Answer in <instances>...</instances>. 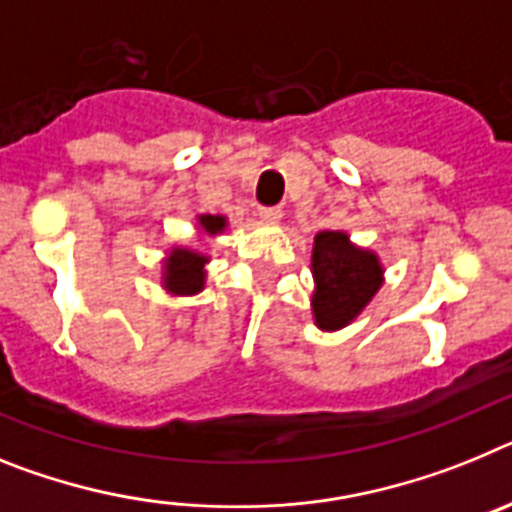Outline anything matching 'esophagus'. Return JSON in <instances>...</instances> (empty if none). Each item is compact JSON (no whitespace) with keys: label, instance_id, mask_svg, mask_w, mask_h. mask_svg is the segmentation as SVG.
Here are the masks:
<instances>
[{"label":"esophagus","instance_id":"esophagus-1","mask_svg":"<svg viewBox=\"0 0 512 512\" xmlns=\"http://www.w3.org/2000/svg\"><path fill=\"white\" fill-rule=\"evenodd\" d=\"M260 219L270 221V224H273V221H281L283 219V208H278V206L260 208Z\"/></svg>","mask_w":512,"mask_h":512}]
</instances>
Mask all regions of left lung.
<instances>
[{
  "label": "left lung",
  "instance_id": "8db88e82",
  "mask_svg": "<svg viewBox=\"0 0 512 512\" xmlns=\"http://www.w3.org/2000/svg\"><path fill=\"white\" fill-rule=\"evenodd\" d=\"M314 319L322 330H340L353 322L381 286L379 257L353 247L342 231H319L314 239Z\"/></svg>",
  "mask_w": 512,
  "mask_h": 512
}]
</instances>
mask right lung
Listing matches in <instances>:
<instances>
[{"label": "right lung", "instance_id": "1", "mask_svg": "<svg viewBox=\"0 0 512 512\" xmlns=\"http://www.w3.org/2000/svg\"><path fill=\"white\" fill-rule=\"evenodd\" d=\"M201 226L206 234H219L226 226V221L221 216H201ZM203 265H206V257L198 255V252L190 250H172L170 262L164 265V286L170 288L172 293H198L203 288Z\"/></svg>", "mask_w": 512, "mask_h": 512}]
</instances>
